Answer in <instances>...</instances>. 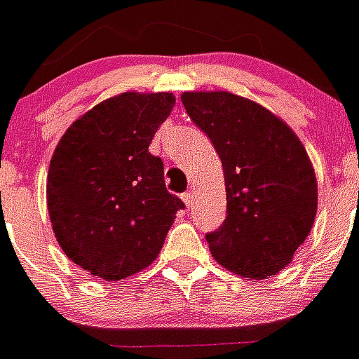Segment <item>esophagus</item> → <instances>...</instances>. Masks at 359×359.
<instances>
[{
	"label": "esophagus",
	"instance_id": "34e87169",
	"mask_svg": "<svg viewBox=\"0 0 359 359\" xmlns=\"http://www.w3.org/2000/svg\"><path fill=\"white\" fill-rule=\"evenodd\" d=\"M182 201H184V205L189 208V206L194 205V201H195V194H194V191H186V194L182 195Z\"/></svg>",
	"mask_w": 359,
	"mask_h": 359
}]
</instances>
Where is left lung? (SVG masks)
<instances>
[{"label": "left lung", "instance_id": "8db88e82", "mask_svg": "<svg viewBox=\"0 0 359 359\" xmlns=\"http://www.w3.org/2000/svg\"><path fill=\"white\" fill-rule=\"evenodd\" d=\"M180 99L225 175L226 219L206 234L210 252L250 280L276 275L316 221L317 179L304 145L276 114L241 95L215 90Z\"/></svg>", "mask_w": 359, "mask_h": 359}]
</instances>
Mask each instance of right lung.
<instances>
[{"label": "right lung", "instance_id": "add662e5", "mask_svg": "<svg viewBox=\"0 0 359 359\" xmlns=\"http://www.w3.org/2000/svg\"><path fill=\"white\" fill-rule=\"evenodd\" d=\"M173 107L171 92H123L58 140L46 186L49 219L64 255L90 275L121 280L149 267L184 208L149 153Z\"/></svg>", "mask_w": 359, "mask_h": 359}]
</instances>
